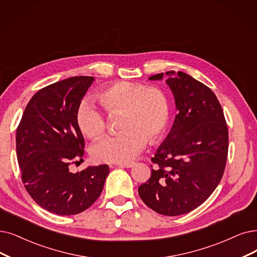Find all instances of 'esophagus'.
<instances>
[{
	"instance_id": "1",
	"label": "esophagus",
	"mask_w": 257,
	"mask_h": 257,
	"mask_svg": "<svg viewBox=\"0 0 257 257\" xmlns=\"http://www.w3.org/2000/svg\"><path fill=\"white\" fill-rule=\"evenodd\" d=\"M119 168H132L135 166V162H125V163H117Z\"/></svg>"
}]
</instances>
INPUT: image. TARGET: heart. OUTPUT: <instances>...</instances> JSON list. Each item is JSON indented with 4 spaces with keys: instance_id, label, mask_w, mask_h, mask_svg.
I'll return each instance as SVG.
<instances>
[{
    "instance_id": "1",
    "label": "heart",
    "mask_w": 257,
    "mask_h": 257,
    "mask_svg": "<svg viewBox=\"0 0 257 257\" xmlns=\"http://www.w3.org/2000/svg\"><path fill=\"white\" fill-rule=\"evenodd\" d=\"M97 99L108 115L122 111L116 136H105L91 147L93 159L99 162H126L146 147L157 142L168 130L171 102L160 86L141 82L119 81L102 87ZM77 124L82 134L96 138L106 131L104 115L87 99L82 100L76 111Z\"/></svg>"
}]
</instances>
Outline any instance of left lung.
Here are the masks:
<instances>
[{"instance_id": "1", "label": "left lung", "mask_w": 257, "mask_h": 257, "mask_svg": "<svg viewBox=\"0 0 257 257\" xmlns=\"http://www.w3.org/2000/svg\"><path fill=\"white\" fill-rule=\"evenodd\" d=\"M166 75L179 111L151 158V177L138 193L152 210L177 216L198 208L218 186L228 158L229 132L219 101L207 85L182 71Z\"/></svg>"}]
</instances>
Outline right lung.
Wrapping results in <instances>:
<instances>
[{"instance_id": "1", "label": "right lung", "mask_w": 257, "mask_h": 257, "mask_svg": "<svg viewBox=\"0 0 257 257\" xmlns=\"http://www.w3.org/2000/svg\"><path fill=\"white\" fill-rule=\"evenodd\" d=\"M94 77L79 76L38 90L17 127V157L21 179L40 207L58 215L88 209L103 190L107 164L71 173L83 160L84 138L76 111Z\"/></svg>"}]
</instances>
